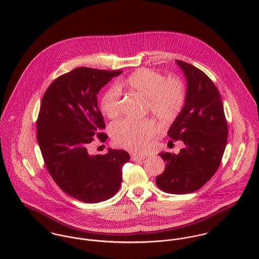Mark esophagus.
<instances>
[{
  "label": "esophagus",
  "instance_id": "34e87169",
  "mask_svg": "<svg viewBox=\"0 0 259 259\" xmlns=\"http://www.w3.org/2000/svg\"><path fill=\"white\" fill-rule=\"evenodd\" d=\"M146 157L144 155H138V154H133L132 155V159L134 161H138V160H144Z\"/></svg>",
  "mask_w": 259,
  "mask_h": 259
}]
</instances>
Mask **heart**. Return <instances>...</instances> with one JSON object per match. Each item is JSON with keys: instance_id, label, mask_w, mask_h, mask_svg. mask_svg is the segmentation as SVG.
Segmentation results:
<instances>
[{"instance_id": "1", "label": "heart", "mask_w": 259, "mask_h": 259, "mask_svg": "<svg viewBox=\"0 0 259 259\" xmlns=\"http://www.w3.org/2000/svg\"><path fill=\"white\" fill-rule=\"evenodd\" d=\"M120 85L148 99L150 111L164 122L174 120L185 104V89L179 79L167 80L163 74L150 70H140L131 74ZM101 108L108 117L118 114L120 110L118 88L112 87L104 94ZM111 133L115 145L131 151H142L155 135V125L148 119H122L111 125Z\"/></svg>"}]
</instances>
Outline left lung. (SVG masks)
<instances>
[{"mask_svg":"<svg viewBox=\"0 0 259 259\" xmlns=\"http://www.w3.org/2000/svg\"><path fill=\"white\" fill-rule=\"evenodd\" d=\"M186 80L184 107L167 136L183 141L176 153L159 152L165 161L156 185L172 194L190 193L205 185L218 170L227 141V123L221 95L212 80L199 69L176 61Z\"/></svg>","mask_w":259,"mask_h":259,"instance_id":"obj_1","label":"left lung"}]
</instances>
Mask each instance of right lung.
Returning a JSON list of instances; mask_svg holds the SVG:
<instances>
[{
  "instance_id": "obj_1",
  "label": "right lung",
  "mask_w": 259,
  "mask_h": 259,
  "mask_svg": "<svg viewBox=\"0 0 259 259\" xmlns=\"http://www.w3.org/2000/svg\"><path fill=\"white\" fill-rule=\"evenodd\" d=\"M121 71L76 68L56 78L46 91L37 121V144L46 167L59 187L83 202L112 197L120 187L121 168L130 160L123 149L91 154V143L108 136L97 95Z\"/></svg>"
}]
</instances>
